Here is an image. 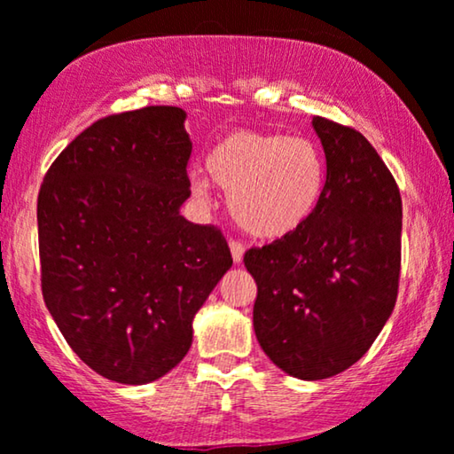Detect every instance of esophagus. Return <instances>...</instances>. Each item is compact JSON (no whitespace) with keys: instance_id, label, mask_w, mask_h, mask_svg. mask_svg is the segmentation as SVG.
<instances>
[{"instance_id":"obj_1","label":"esophagus","mask_w":454,"mask_h":454,"mask_svg":"<svg viewBox=\"0 0 454 454\" xmlns=\"http://www.w3.org/2000/svg\"><path fill=\"white\" fill-rule=\"evenodd\" d=\"M231 253H232V262H234V263H243L245 247L240 245L239 240H231Z\"/></svg>"}]
</instances>
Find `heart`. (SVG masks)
Wrapping results in <instances>:
<instances>
[{
    "label": "heart",
    "instance_id": "b5f03b06",
    "mask_svg": "<svg viewBox=\"0 0 454 454\" xmlns=\"http://www.w3.org/2000/svg\"><path fill=\"white\" fill-rule=\"evenodd\" d=\"M203 172H191V189L207 199L211 183L231 195V214L259 240L290 237L316 214L328 184L322 147L307 137L232 130L209 151Z\"/></svg>",
    "mask_w": 454,
    "mask_h": 454
}]
</instances>
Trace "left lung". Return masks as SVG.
<instances>
[{
    "instance_id": "8db88e82",
    "label": "left lung",
    "mask_w": 454,
    "mask_h": 454,
    "mask_svg": "<svg viewBox=\"0 0 454 454\" xmlns=\"http://www.w3.org/2000/svg\"><path fill=\"white\" fill-rule=\"evenodd\" d=\"M328 184L301 231L245 253L257 284L253 328L271 364L299 380L336 376L367 353L396 303L403 203L361 132L313 116Z\"/></svg>"
}]
</instances>
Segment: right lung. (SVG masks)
I'll list each match as a JSON object with an SVG mask.
<instances>
[{"label":"right lung","instance_id":"obj_1","mask_svg":"<svg viewBox=\"0 0 454 454\" xmlns=\"http://www.w3.org/2000/svg\"><path fill=\"white\" fill-rule=\"evenodd\" d=\"M186 112L107 116L45 174L37 201L43 299L70 348L112 382L172 372L192 319L232 268L220 231L191 223Z\"/></svg>","mask_w":454,"mask_h":454}]
</instances>
